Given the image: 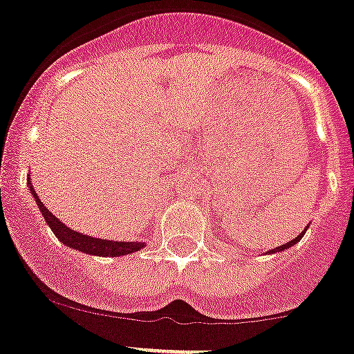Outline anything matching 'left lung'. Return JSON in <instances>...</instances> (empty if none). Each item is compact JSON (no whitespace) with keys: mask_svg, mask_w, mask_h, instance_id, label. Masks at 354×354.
<instances>
[{"mask_svg":"<svg viewBox=\"0 0 354 354\" xmlns=\"http://www.w3.org/2000/svg\"><path fill=\"white\" fill-rule=\"evenodd\" d=\"M304 233H306V228H304V232H301L299 235L296 236V239H292V240H290V242L283 243V245H280V247H275V249H272V250H270V252H272V254H275V252H280V250H286V249H289V247H292L294 243H297V242H299L301 239H303V236H304ZM270 252H268V254H270Z\"/></svg>","mask_w":354,"mask_h":354,"instance_id":"left-lung-1","label":"left lung"}]
</instances>
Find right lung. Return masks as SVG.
Segmentation results:
<instances>
[{"instance_id":"add662e5","label":"right lung","mask_w":354,"mask_h":354,"mask_svg":"<svg viewBox=\"0 0 354 354\" xmlns=\"http://www.w3.org/2000/svg\"><path fill=\"white\" fill-rule=\"evenodd\" d=\"M27 176H29V174H27ZM27 187H29L30 194H32L34 198H36L37 207H39L41 214L44 216L46 225L50 226L51 232L55 233V236H57V239L60 240L62 243H65L67 247H72V249L79 250V252L95 254V256H112V257L126 256V254L136 252V250L145 247V243L143 242H118V240L95 239V236L82 235V233L75 232V230L67 228L60 219L55 218V216L44 207V204L39 201L36 192H34L32 183H30V176L27 178Z\"/></svg>"}]
</instances>
